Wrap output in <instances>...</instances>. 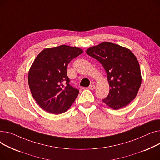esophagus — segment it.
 Listing matches in <instances>:
<instances>
[{"label": "esophagus", "instance_id": "obj_1", "mask_svg": "<svg viewBox=\"0 0 160 160\" xmlns=\"http://www.w3.org/2000/svg\"><path fill=\"white\" fill-rule=\"evenodd\" d=\"M88 88L90 90H94L96 88V86L94 85V84H91V85H90L88 87Z\"/></svg>", "mask_w": 160, "mask_h": 160}]
</instances>
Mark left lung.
<instances>
[{
    "instance_id": "1",
    "label": "left lung",
    "mask_w": 160,
    "mask_h": 160,
    "mask_svg": "<svg viewBox=\"0 0 160 160\" xmlns=\"http://www.w3.org/2000/svg\"><path fill=\"white\" fill-rule=\"evenodd\" d=\"M104 67L110 86L102 99L114 110L125 107L136 98L142 83L139 62L134 53L118 44L104 42L87 50Z\"/></svg>"
}]
</instances>
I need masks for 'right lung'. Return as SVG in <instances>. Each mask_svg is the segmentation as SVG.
I'll return each instance as SVG.
<instances>
[{
  "label": "right lung",
  "instance_id": "1",
  "mask_svg": "<svg viewBox=\"0 0 160 160\" xmlns=\"http://www.w3.org/2000/svg\"><path fill=\"white\" fill-rule=\"evenodd\" d=\"M82 53L76 47L61 45L42 50L28 73L33 98L44 110L53 114L67 111L79 94L70 85L67 69L69 62Z\"/></svg>",
  "mask_w": 160,
  "mask_h": 160
}]
</instances>
